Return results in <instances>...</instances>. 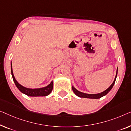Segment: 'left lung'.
<instances>
[{
	"label": "left lung",
	"instance_id": "1",
	"mask_svg": "<svg viewBox=\"0 0 131 131\" xmlns=\"http://www.w3.org/2000/svg\"><path fill=\"white\" fill-rule=\"evenodd\" d=\"M117 74H118V68H117V69H116L115 78L114 81V82H113V83L110 86H109L108 89H106V90L102 92H101V93H96V94H89V93H83V92H81V91L77 90V89H76L73 85H72V90H73L74 93H75L77 96H79L80 97H85V98H89V99H99V98H101V97L106 95L107 93H108L110 91L111 89H112V88H113V86H114V85L115 84V81H116V79L117 77Z\"/></svg>",
	"mask_w": 131,
	"mask_h": 131
}]
</instances>
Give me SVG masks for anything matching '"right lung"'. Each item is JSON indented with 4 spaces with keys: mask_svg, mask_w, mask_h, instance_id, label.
Masks as SVG:
<instances>
[{
    "mask_svg": "<svg viewBox=\"0 0 131 131\" xmlns=\"http://www.w3.org/2000/svg\"><path fill=\"white\" fill-rule=\"evenodd\" d=\"M11 73L12 76L13 81L15 83L16 87L21 92L24 93V94L28 95L29 96H46L49 95L51 92L52 89H53V81H51L49 84L46 86L40 88H35L31 89L28 88L23 86L22 85H20L16 80L15 76L13 75V69H12V64L11 62Z\"/></svg>",
    "mask_w": 131,
    "mask_h": 131,
    "instance_id": "right-lung-1",
    "label": "right lung"
}]
</instances>
